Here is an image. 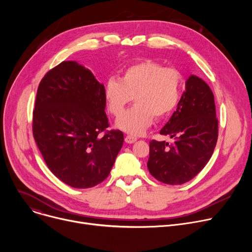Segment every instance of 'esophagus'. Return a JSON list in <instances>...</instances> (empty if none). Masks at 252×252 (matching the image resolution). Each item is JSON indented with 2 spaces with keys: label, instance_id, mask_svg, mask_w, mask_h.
<instances>
[{
  "label": "esophagus",
  "instance_id": "esophagus-1",
  "mask_svg": "<svg viewBox=\"0 0 252 252\" xmlns=\"http://www.w3.org/2000/svg\"><path fill=\"white\" fill-rule=\"evenodd\" d=\"M125 141H126L127 144H133L134 142L137 141V138H136L135 136L127 135V136H126V138H125Z\"/></svg>",
  "mask_w": 252,
  "mask_h": 252
}]
</instances>
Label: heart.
I'll return each instance as SVG.
<instances>
[{
	"label": "heart",
	"instance_id": "b5f03b06",
	"mask_svg": "<svg viewBox=\"0 0 252 252\" xmlns=\"http://www.w3.org/2000/svg\"><path fill=\"white\" fill-rule=\"evenodd\" d=\"M182 87L183 77L177 69L144 60L126 67L119 79H107L103 93L108 110L114 116L121 115L135 97L137 104L117 119L116 126L138 136L152 125L154 116L164 118L177 108Z\"/></svg>",
	"mask_w": 252,
	"mask_h": 252
}]
</instances>
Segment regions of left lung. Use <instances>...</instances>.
Listing matches in <instances>:
<instances>
[{
	"mask_svg": "<svg viewBox=\"0 0 252 252\" xmlns=\"http://www.w3.org/2000/svg\"><path fill=\"white\" fill-rule=\"evenodd\" d=\"M160 134L174 142L149 143V173L167 185H182L199 174L214 153L219 135L215 97L203 79L189 76L178 107Z\"/></svg>",
	"mask_w": 252,
	"mask_h": 252,
	"instance_id": "1",
	"label": "left lung"
}]
</instances>
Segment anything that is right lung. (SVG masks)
<instances>
[{
	"instance_id": "right-lung-1",
	"label": "right lung",
	"mask_w": 252,
	"mask_h": 252,
	"mask_svg": "<svg viewBox=\"0 0 252 252\" xmlns=\"http://www.w3.org/2000/svg\"><path fill=\"white\" fill-rule=\"evenodd\" d=\"M103 89L91 70L75 61L61 62L37 88L33 138L49 169L72 188L103 182L123 147V131L106 130Z\"/></svg>"
}]
</instances>
